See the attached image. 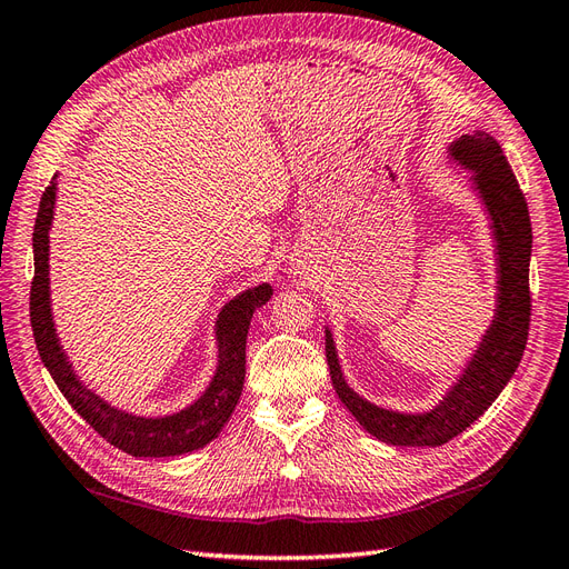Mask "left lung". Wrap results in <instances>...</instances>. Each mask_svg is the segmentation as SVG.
Returning a JSON list of instances; mask_svg holds the SVG:
<instances>
[{
  "instance_id": "left-lung-1",
  "label": "left lung",
  "mask_w": 569,
  "mask_h": 569,
  "mask_svg": "<svg viewBox=\"0 0 569 569\" xmlns=\"http://www.w3.org/2000/svg\"><path fill=\"white\" fill-rule=\"evenodd\" d=\"M451 163L471 172V187L490 218L495 247V315L461 375L432 409H382L348 387L337 343L327 327V362L341 403L377 440L395 447H440L483 416L512 380L529 337L531 218L507 158L488 132L461 134L447 146Z\"/></svg>"
}]
</instances>
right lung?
<instances>
[{"mask_svg":"<svg viewBox=\"0 0 569 569\" xmlns=\"http://www.w3.org/2000/svg\"><path fill=\"white\" fill-rule=\"evenodd\" d=\"M57 201V174L46 194L33 228L36 276L31 286V327L42 366L52 375L64 399L100 437L132 457H180L201 449L221 435L232 416L244 385V346L252 315L273 296L269 283L247 288L228 300L216 319L218 362L209 387L182 411L168 416H137L100 399L79 380L64 348L57 339L50 300V228Z\"/></svg>","mask_w":569,"mask_h":569,"instance_id":"right-lung-1","label":"right lung"}]
</instances>
